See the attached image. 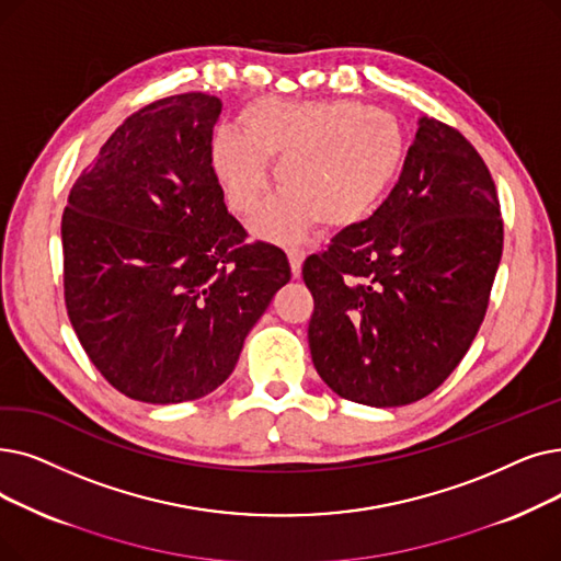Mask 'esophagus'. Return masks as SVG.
<instances>
[{
	"label": "esophagus",
	"instance_id": "esophagus-1",
	"mask_svg": "<svg viewBox=\"0 0 561 561\" xmlns=\"http://www.w3.org/2000/svg\"><path fill=\"white\" fill-rule=\"evenodd\" d=\"M286 256H288V263H290V273H294V277H300L305 252L298 250V248H288V250H286Z\"/></svg>",
	"mask_w": 561,
	"mask_h": 561
}]
</instances>
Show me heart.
Instances as JSON below:
<instances>
[{
  "mask_svg": "<svg viewBox=\"0 0 561 561\" xmlns=\"http://www.w3.org/2000/svg\"><path fill=\"white\" fill-rule=\"evenodd\" d=\"M242 133L220 128L210 164L229 210L252 217L267 192L265 162L277 160L282 190L254 220L271 240H296L313 220L346 229L382 199L403 160V128L385 110L351 101L261 99L240 116Z\"/></svg>",
  "mask_w": 561,
  "mask_h": 561,
  "instance_id": "obj_1",
  "label": "heart"
}]
</instances>
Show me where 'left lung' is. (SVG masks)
Wrapping results in <instances>:
<instances>
[{
  "instance_id": "left-lung-1",
  "label": "left lung",
  "mask_w": 561,
  "mask_h": 561,
  "mask_svg": "<svg viewBox=\"0 0 561 561\" xmlns=\"http://www.w3.org/2000/svg\"><path fill=\"white\" fill-rule=\"evenodd\" d=\"M502 242L489 167L456 128L420 118L387 199L302 265L316 371L364 405L428 397L472 346Z\"/></svg>"
}]
</instances>
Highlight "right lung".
<instances>
[{
    "label": "right lung",
    "mask_w": 561,
    "mask_h": 561,
    "mask_svg": "<svg viewBox=\"0 0 561 561\" xmlns=\"http://www.w3.org/2000/svg\"><path fill=\"white\" fill-rule=\"evenodd\" d=\"M222 103L160 99L130 114L68 194L64 298L93 367L128 399L181 403L233 371L290 279L286 254L225 206L210 164Z\"/></svg>",
    "instance_id": "1"
}]
</instances>
